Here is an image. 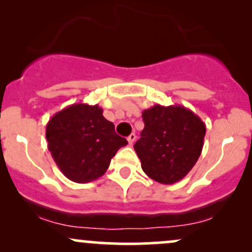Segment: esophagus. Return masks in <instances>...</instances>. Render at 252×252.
Wrapping results in <instances>:
<instances>
[{"mask_svg":"<svg viewBox=\"0 0 252 252\" xmlns=\"http://www.w3.org/2000/svg\"><path fill=\"white\" fill-rule=\"evenodd\" d=\"M135 140H136V135L134 134V132L128 136V142H129L130 146H132V143L135 142Z\"/></svg>","mask_w":252,"mask_h":252,"instance_id":"esophagus-1","label":"esophagus"}]
</instances>
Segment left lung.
Wrapping results in <instances>:
<instances>
[{"mask_svg":"<svg viewBox=\"0 0 252 252\" xmlns=\"http://www.w3.org/2000/svg\"><path fill=\"white\" fill-rule=\"evenodd\" d=\"M142 118L144 129L134 149L143 172L163 185L180 181L201 154L205 123L182 105L155 104L144 110Z\"/></svg>","mask_w":252,"mask_h":252,"instance_id":"8db88e82","label":"left lung"}]
</instances>
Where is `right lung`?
<instances>
[{
	"instance_id": "right-lung-1",
	"label": "right lung",
	"mask_w": 252,
	"mask_h": 252,
	"mask_svg": "<svg viewBox=\"0 0 252 252\" xmlns=\"http://www.w3.org/2000/svg\"><path fill=\"white\" fill-rule=\"evenodd\" d=\"M48 150L71 181L86 184L106 172L117 150L128 144L98 105L77 103L60 110L46 126Z\"/></svg>"
}]
</instances>
